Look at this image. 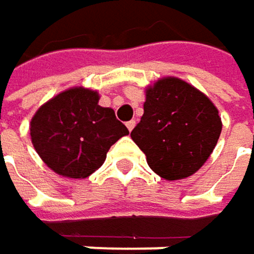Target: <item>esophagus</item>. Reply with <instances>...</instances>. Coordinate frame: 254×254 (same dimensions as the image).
Returning <instances> with one entry per match:
<instances>
[{
    "label": "esophagus",
    "mask_w": 254,
    "mask_h": 254,
    "mask_svg": "<svg viewBox=\"0 0 254 254\" xmlns=\"http://www.w3.org/2000/svg\"><path fill=\"white\" fill-rule=\"evenodd\" d=\"M126 126H127L128 131H131V130L134 128V126H136V121H134V120H131V121H128V123L126 124Z\"/></svg>",
    "instance_id": "1"
}]
</instances>
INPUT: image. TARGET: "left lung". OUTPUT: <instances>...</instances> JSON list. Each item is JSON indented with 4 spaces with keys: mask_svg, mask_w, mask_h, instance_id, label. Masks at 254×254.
Here are the masks:
<instances>
[{
    "mask_svg": "<svg viewBox=\"0 0 254 254\" xmlns=\"http://www.w3.org/2000/svg\"><path fill=\"white\" fill-rule=\"evenodd\" d=\"M220 131L211 100L188 82L167 76L146 88L143 115L130 136L158 176L179 181L202 167Z\"/></svg>",
    "mask_w": 254,
    "mask_h": 254,
    "instance_id": "obj_1",
    "label": "left lung"
}]
</instances>
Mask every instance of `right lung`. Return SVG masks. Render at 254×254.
<instances>
[{
    "instance_id": "add662e5",
    "label": "right lung",
    "mask_w": 254,
    "mask_h": 254,
    "mask_svg": "<svg viewBox=\"0 0 254 254\" xmlns=\"http://www.w3.org/2000/svg\"><path fill=\"white\" fill-rule=\"evenodd\" d=\"M31 139L41 160L58 175L84 179L106 160L127 127L114 109L99 105V93L73 87L44 103L31 120Z\"/></svg>"
}]
</instances>
